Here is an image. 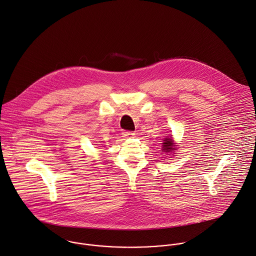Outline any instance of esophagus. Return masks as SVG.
I'll return each instance as SVG.
<instances>
[{
	"mask_svg": "<svg viewBox=\"0 0 256 256\" xmlns=\"http://www.w3.org/2000/svg\"><path fill=\"white\" fill-rule=\"evenodd\" d=\"M134 136H136V134L132 132H122V136L126 138H134Z\"/></svg>",
	"mask_w": 256,
	"mask_h": 256,
	"instance_id": "esophagus-1",
	"label": "esophagus"
}]
</instances>
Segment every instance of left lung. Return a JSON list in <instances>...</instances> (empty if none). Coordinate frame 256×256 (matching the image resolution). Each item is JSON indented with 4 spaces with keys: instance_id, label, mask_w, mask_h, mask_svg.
I'll list each match as a JSON object with an SVG mask.
<instances>
[{
    "instance_id": "left-lung-1",
    "label": "left lung",
    "mask_w": 256,
    "mask_h": 256,
    "mask_svg": "<svg viewBox=\"0 0 256 256\" xmlns=\"http://www.w3.org/2000/svg\"><path fill=\"white\" fill-rule=\"evenodd\" d=\"M177 146L174 144L172 138H165L161 146V152H164V154H171L172 152L176 150L175 148Z\"/></svg>"
}]
</instances>
